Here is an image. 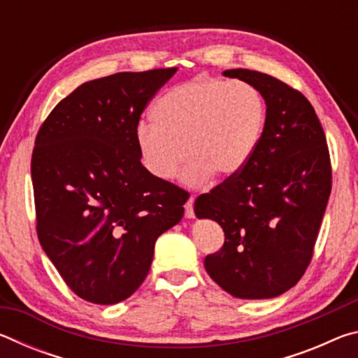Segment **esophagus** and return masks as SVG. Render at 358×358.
<instances>
[{
  "instance_id": "34e87169",
  "label": "esophagus",
  "mask_w": 358,
  "mask_h": 358,
  "mask_svg": "<svg viewBox=\"0 0 358 358\" xmlns=\"http://www.w3.org/2000/svg\"><path fill=\"white\" fill-rule=\"evenodd\" d=\"M185 216L186 217H194V197L191 196L189 199H187V202L185 205Z\"/></svg>"
}]
</instances>
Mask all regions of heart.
<instances>
[{
	"mask_svg": "<svg viewBox=\"0 0 358 358\" xmlns=\"http://www.w3.org/2000/svg\"><path fill=\"white\" fill-rule=\"evenodd\" d=\"M151 123L136 129L143 166L159 180H172L185 161L183 178L197 185L227 180L250 164L262 138L266 106L246 82L197 77L175 85L156 99Z\"/></svg>",
	"mask_w": 358,
	"mask_h": 358,
	"instance_id": "obj_1",
	"label": "heart"
}]
</instances>
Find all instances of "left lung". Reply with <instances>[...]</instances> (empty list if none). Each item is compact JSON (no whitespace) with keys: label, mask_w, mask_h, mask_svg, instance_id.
Returning <instances> with one entry per match:
<instances>
[{"label":"left lung","mask_w":358,"mask_h":358,"mask_svg":"<svg viewBox=\"0 0 358 358\" xmlns=\"http://www.w3.org/2000/svg\"><path fill=\"white\" fill-rule=\"evenodd\" d=\"M222 74L259 90L266 121L250 164L194 202L196 216L216 221L226 237L203 265L232 296L273 299L300 281L313 259L331 192L329 147L299 90L257 71Z\"/></svg>","instance_id":"left-lung-1"}]
</instances>
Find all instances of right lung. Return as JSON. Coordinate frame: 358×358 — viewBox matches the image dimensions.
<instances>
[{
	"instance_id": "1",
	"label": "right lung",
	"mask_w": 358,
	"mask_h": 358,
	"mask_svg": "<svg viewBox=\"0 0 358 358\" xmlns=\"http://www.w3.org/2000/svg\"><path fill=\"white\" fill-rule=\"evenodd\" d=\"M177 68L118 72L76 88L36 136L31 178L42 250L68 287L96 305L131 296L155 243L189 194L142 166L138 120Z\"/></svg>"
}]
</instances>
